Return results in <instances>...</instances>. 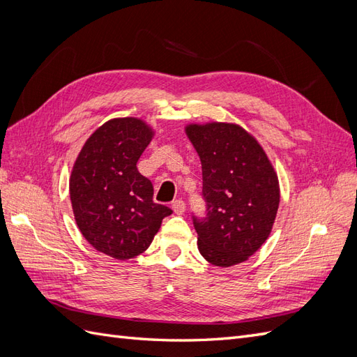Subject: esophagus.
<instances>
[{
    "label": "esophagus",
    "instance_id": "34e87169",
    "mask_svg": "<svg viewBox=\"0 0 357 357\" xmlns=\"http://www.w3.org/2000/svg\"><path fill=\"white\" fill-rule=\"evenodd\" d=\"M171 207H172V210H174L176 214H183L186 211V204H185V201H181V199H177V201L172 202Z\"/></svg>",
    "mask_w": 357,
    "mask_h": 357
}]
</instances>
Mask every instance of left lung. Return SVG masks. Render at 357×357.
<instances>
[{"label":"left lung","mask_w":357,"mask_h":357,"mask_svg":"<svg viewBox=\"0 0 357 357\" xmlns=\"http://www.w3.org/2000/svg\"><path fill=\"white\" fill-rule=\"evenodd\" d=\"M202 164L205 218L192 215L199 253L215 266L247 261L266 241L278 210L275 171L256 139L238 125H189Z\"/></svg>","instance_id":"obj_1"}]
</instances>
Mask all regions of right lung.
Masks as SVG:
<instances>
[{
	"label": "right lung",
	"mask_w": 357,
	"mask_h": 357,
	"mask_svg": "<svg viewBox=\"0 0 357 357\" xmlns=\"http://www.w3.org/2000/svg\"><path fill=\"white\" fill-rule=\"evenodd\" d=\"M153 131L135 117L112 119L88 138L74 162L70 198L82 235L119 261L147 250L171 208L153 202L152 181L137 162Z\"/></svg>",
	"instance_id": "right-lung-1"
}]
</instances>
